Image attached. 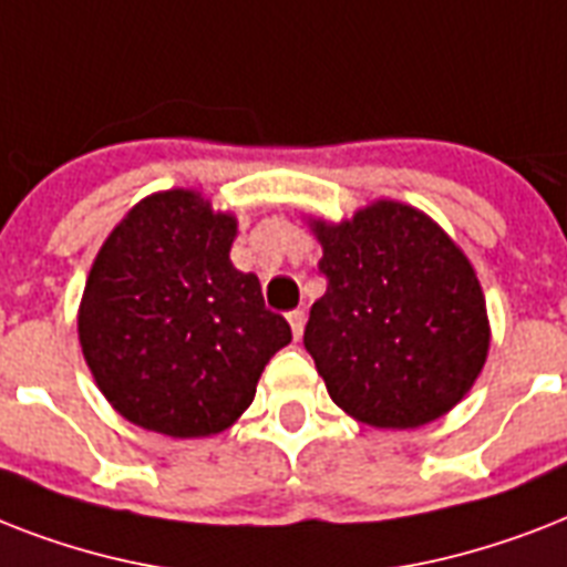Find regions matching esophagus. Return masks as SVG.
<instances>
[{
	"mask_svg": "<svg viewBox=\"0 0 567 567\" xmlns=\"http://www.w3.org/2000/svg\"><path fill=\"white\" fill-rule=\"evenodd\" d=\"M288 323H291V332H293V338H297V341H300V336H302V327H306V311H302V309H293V311H288Z\"/></svg>",
	"mask_w": 567,
	"mask_h": 567,
	"instance_id": "1",
	"label": "esophagus"
}]
</instances>
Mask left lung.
<instances>
[{
    "label": "left lung",
    "instance_id": "left-lung-1",
    "mask_svg": "<svg viewBox=\"0 0 567 567\" xmlns=\"http://www.w3.org/2000/svg\"><path fill=\"white\" fill-rule=\"evenodd\" d=\"M311 229L327 293L302 344L329 396L379 430L447 414L483 371L492 338L465 252L426 214L391 199Z\"/></svg>",
    "mask_w": 567,
    "mask_h": 567
}]
</instances>
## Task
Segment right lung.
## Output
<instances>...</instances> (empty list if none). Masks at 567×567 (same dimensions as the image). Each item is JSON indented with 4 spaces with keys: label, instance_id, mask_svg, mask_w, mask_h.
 <instances>
[{
    "label": "right lung",
    "instance_id": "add662e5",
    "mask_svg": "<svg viewBox=\"0 0 567 567\" xmlns=\"http://www.w3.org/2000/svg\"><path fill=\"white\" fill-rule=\"evenodd\" d=\"M235 231L231 214L173 188L141 199L102 244L79 306V341L126 421L173 439L223 432L291 341L258 276L231 265Z\"/></svg>",
    "mask_w": 567,
    "mask_h": 567
}]
</instances>
